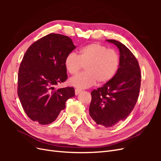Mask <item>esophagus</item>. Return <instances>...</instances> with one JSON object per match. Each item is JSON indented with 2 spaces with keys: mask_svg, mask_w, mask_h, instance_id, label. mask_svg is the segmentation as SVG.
I'll return each instance as SVG.
<instances>
[{
  "mask_svg": "<svg viewBox=\"0 0 161 161\" xmlns=\"http://www.w3.org/2000/svg\"><path fill=\"white\" fill-rule=\"evenodd\" d=\"M82 92V90H80V89H75V95H79L80 92Z\"/></svg>",
  "mask_w": 161,
  "mask_h": 161,
  "instance_id": "esophagus-1",
  "label": "esophagus"
}]
</instances>
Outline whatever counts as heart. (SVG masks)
Listing matches in <instances>:
<instances>
[{
	"instance_id": "b5f03b06",
	"label": "heart",
	"mask_w": 161,
	"mask_h": 161,
	"mask_svg": "<svg viewBox=\"0 0 161 161\" xmlns=\"http://www.w3.org/2000/svg\"><path fill=\"white\" fill-rule=\"evenodd\" d=\"M119 64V58L113 50L98 43H92L82 47L78 56L70 53L64 60L66 71L75 75L85 66L86 72L72 77L70 85L79 89L93 86L97 80L100 84L110 81L116 75Z\"/></svg>"
}]
</instances>
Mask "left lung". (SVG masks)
<instances>
[{"label":"left lung","mask_w":161,"mask_h":161,"mask_svg":"<svg viewBox=\"0 0 161 161\" xmlns=\"http://www.w3.org/2000/svg\"><path fill=\"white\" fill-rule=\"evenodd\" d=\"M119 51L118 72L110 81L91 92L89 115L97 125L110 128L127 118L137 102L141 83L138 60L123 43L106 40Z\"/></svg>","instance_id":"obj_1"}]
</instances>
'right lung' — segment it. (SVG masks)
<instances>
[{
	"instance_id": "1",
	"label": "right lung",
	"mask_w": 161,
	"mask_h": 161,
	"mask_svg": "<svg viewBox=\"0 0 161 161\" xmlns=\"http://www.w3.org/2000/svg\"><path fill=\"white\" fill-rule=\"evenodd\" d=\"M76 46L71 39L50 33L28 48L18 74V97L25 114L40 124L52 123L66 101L75 97L73 87L56 89L67 79L64 60Z\"/></svg>"
}]
</instances>
